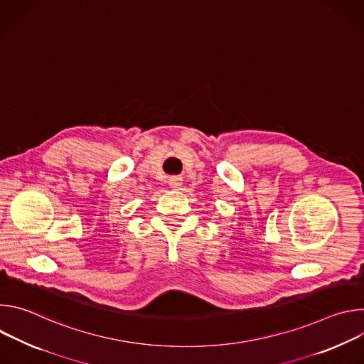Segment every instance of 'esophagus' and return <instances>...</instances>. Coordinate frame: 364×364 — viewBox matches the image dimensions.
<instances>
[{"mask_svg": "<svg viewBox=\"0 0 364 364\" xmlns=\"http://www.w3.org/2000/svg\"><path fill=\"white\" fill-rule=\"evenodd\" d=\"M181 183H183V178L181 177H177V176H173L168 178V186L171 188H180L181 187Z\"/></svg>", "mask_w": 364, "mask_h": 364, "instance_id": "34e87169", "label": "esophagus"}]
</instances>
